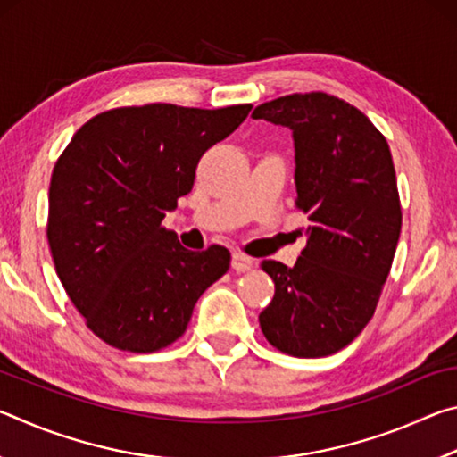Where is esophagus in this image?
<instances>
[{"mask_svg":"<svg viewBox=\"0 0 457 457\" xmlns=\"http://www.w3.org/2000/svg\"><path fill=\"white\" fill-rule=\"evenodd\" d=\"M231 268H234L236 272H247V270L253 268V260L242 252H236L234 256H231Z\"/></svg>","mask_w":457,"mask_h":457,"instance_id":"34e87169","label":"esophagus"}]
</instances>
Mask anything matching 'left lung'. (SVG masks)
<instances>
[{"label": "left lung", "mask_w": 457, "mask_h": 457, "mask_svg": "<svg viewBox=\"0 0 457 457\" xmlns=\"http://www.w3.org/2000/svg\"><path fill=\"white\" fill-rule=\"evenodd\" d=\"M252 117L292 129L296 207L312 221L292 268L262 262L276 292L260 328L292 357H328L373 319L391 272L403 215L389 145L359 108L327 92H294Z\"/></svg>", "instance_id": "8db88e82"}]
</instances>
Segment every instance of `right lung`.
Wrapping results in <instances>:
<instances>
[{
    "instance_id": "right-lung-1",
    "label": "right lung",
    "mask_w": 457,
    "mask_h": 457,
    "mask_svg": "<svg viewBox=\"0 0 457 457\" xmlns=\"http://www.w3.org/2000/svg\"><path fill=\"white\" fill-rule=\"evenodd\" d=\"M252 104L167 103L111 108L76 130L48 193V244L87 327L114 349L173 345L193 306L229 270V252H189L163 226L187 195L204 153L242 125Z\"/></svg>"
}]
</instances>
